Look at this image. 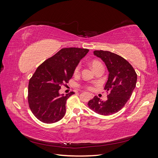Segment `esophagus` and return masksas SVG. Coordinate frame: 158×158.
<instances>
[{"label":"esophagus","mask_w":158,"mask_h":158,"mask_svg":"<svg viewBox=\"0 0 158 158\" xmlns=\"http://www.w3.org/2000/svg\"><path fill=\"white\" fill-rule=\"evenodd\" d=\"M89 96H90V98H94V94H89Z\"/></svg>","instance_id":"esophagus-1"}]
</instances>
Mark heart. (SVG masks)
<instances>
[{"label":"heart","instance_id":"1","mask_svg":"<svg viewBox=\"0 0 158 158\" xmlns=\"http://www.w3.org/2000/svg\"><path fill=\"white\" fill-rule=\"evenodd\" d=\"M91 64H92V68H93L94 70H95V69H97L98 67H99V66H103L102 64L98 60H93L92 62V63H91ZM79 71H80V66H77L74 69V74H78ZM88 89H92V87H91V86H88Z\"/></svg>","mask_w":158,"mask_h":158}]
</instances>
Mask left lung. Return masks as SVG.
<instances>
[{
    "label": "left lung",
    "instance_id": "1",
    "mask_svg": "<svg viewBox=\"0 0 158 158\" xmlns=\"http://www.w3.org/2000/svg\"><path fill=\"white\" fill-rule=\"evenodd\" d=\"M109 71L108 80L104 89L109 94L106 102L95 96L88 102V107L102 115H110L125 106L136 87L137 74L132 65L122 56L107 51H94Z\"/></svg>",
    "mask_w": 158,
    "mask_h": 158
}]
</instances>
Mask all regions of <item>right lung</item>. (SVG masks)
Masks as SVG:
<instances>
[{
  "label": "right lung",
  "mask_w": 158,
  "mask_h": 158,
  "mask_svg": "<svg viewBox=\"0 0 158 158\" xmlns=\"http://www.w3.org/2000/svg\"><path fill=\"white\" fill-rule=\"evenodd\" d=\"M88 51L76 47L62 49L38 66L29 81L27 99L31 112L40 121L54 123L64 116L66 100L74 93L64 95L59 89L73 77Z\"/></svg>",
  "instance_id": "right-lung-1"
}]
</instances>
